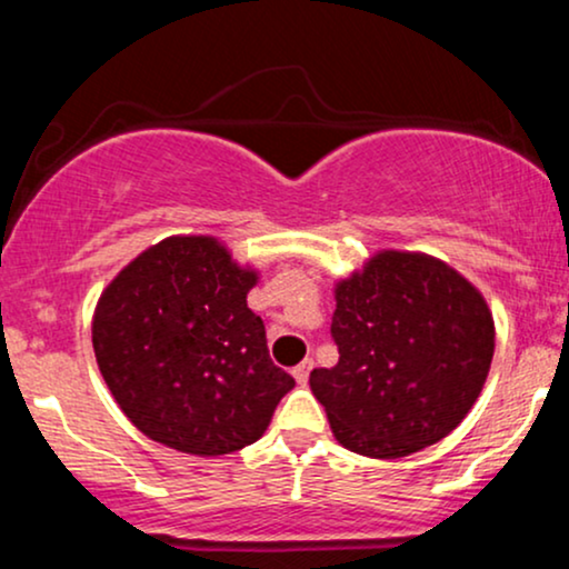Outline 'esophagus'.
Listing matches in <instances>:
<instances>
[{
    "label": "esophagus",
    "instance_id": "esophagus-1",
    "mask_svg": "<svg viewBox=\"0 0 569 569\" xmlns=\"http://www.w3.org/2000/svg\"><path fill=\"white\" fill-rule=\"evenodd\" d=\"M310 371H312V361L310 358H305L302 363H299V367H293V380H297V385H307V380H310Z\"/></svg>",
    "mask_w": 569,
    "mask_h": 569
}]
</instances>
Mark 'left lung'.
Segmentation results:
<instances>
[{"instance_id": "8db88e82", "label": "left lung", "mask_w": 569, "mask_h": 569, "mask_svg": "<svg viewBox=\"0 0 569 569\" xmlns=\"http://www.w3.org/2000/svg\"><path fill=\"white\" fill-rule=\"evenodd\" d=\"M339 361L310 371L331 433L350 452L398 460L466 420L495 352L487 299L455 267L385 248L335 283Z\"/></svg>"}]
</instances>
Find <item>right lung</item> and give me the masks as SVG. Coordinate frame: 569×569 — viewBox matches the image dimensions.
Instances as JSON below:
<instances>
[{"label":"right lung","instance_id":"right-lung-1","mask_svg":"<svg viewBox=\"0 0 569 569\" xmlns=\"http://www.w3.org/2000/svg\"><path fill=\"white\" fill-rule=\"evenodd\" d=\"M259 270L213 234H171L128 262L93 312L98 369L152 441L194 457L248 447L293 377L270 361L246 297Z\"/></svg>","mask_w":569,"mask_h":569}]
</instances>
